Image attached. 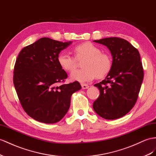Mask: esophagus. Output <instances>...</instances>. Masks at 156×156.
I'll return each instance as SVG.
<instances>
[{
    "instance_id": "esophagus-1",
    "label": "esophagus",
    "mask_w": 156,
    "mask_h": 156,
    "mask_svg": "<svg viewBox=\"0 0 156 156\" xmlns=\"http://www.w3.org/2000/svg\"><path fill=\"white\" fill-rule=\"evenodd\" d=\"M82 89H87L89 87V86L87 84H85V83H82Z\"/></svg>"
}]
</instances>
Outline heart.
<instances>
[{"mask_svg": "<svg viewBox=\"0 0 156 156\" xmlns=\"http://www.w3.org/2000/svg\"><path fill=\"white\" fill-rule=\"evenodd\" d=\"M74 57L66 53L58 55L57 61L61 69L66 72L73 71L78 61H82L83 69L70 74L73 80L86 82L95 77L102 78L109 73L113 66L112 57L107 52L101 51L98 46L90 42L82 43L73 48Z\"/></svg>", "mask_w": 156, "mask_h": 156, "instance_id": "1", "label": "heart"}]
</instances>
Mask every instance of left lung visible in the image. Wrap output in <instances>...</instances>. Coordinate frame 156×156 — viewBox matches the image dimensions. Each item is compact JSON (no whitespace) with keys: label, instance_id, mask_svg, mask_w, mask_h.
Wrapping results in <instances>:
<instances>
[{"label":"left lung","instance_id":"left-lung-1","mask_svg":"<svg viewBox=\"0 0 156 156\" xmlns=\"http://www.w3.org/2000/svg\"><path fill=\"white\" fill-rule=\"evenodd\" d=\"M107 46L113 56V66L105 79L95 83L100 94L93 108L103 119L125 116L136 103L144 78V70L137 49L126 40L108 37L94 40Z\"/></svg>","mask_w":156,"mask_h":156}]
</instances>
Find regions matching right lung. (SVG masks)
<instances>
[{
    "label": "right lung",
    "mask_w": 156,
    "mask_h": 156,
    "mask_svg": "<svg viewBox=\"0 0 156 156\" xmlns=\"http://www.w3.org/2000/svg\"><path fill=\"white\" fill-rule=\"evenodd\" d=\"M70 43L43 37L23 48L16 61L13 82L20 103L39 122L61 121L69 109L72 94L81 89L77 81L62 83L68 76L57 57Z\"/></svg>",
    "instance_id": "add662e5"
}]
</instances>
